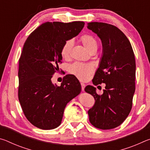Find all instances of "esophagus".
Returning a JSON list of instances; mask_svg holds the SVG:
<instances>
[{"label":"esophagus","instance_id":"obj_1","mask_svg":"<svg viewBox=\"0 0 150 150\" xmlns=\"http://www.w3.org/2000/svg\"><path fill=\"white\" fill-rule=\"evenodd\" d=\"M81 89H82V91H84L85 87V85L83 83H81Z\"/></svg>","mask_w":150,"mask_h":150}]
</instances>
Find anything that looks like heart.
I'll return each instance as SVG.
<instances>
[{
  "label": "heart",
  "mask_w": 150,
  "mask_h": 150,
  "mask_svg": "<svg viewBox=\"0 0 150 150\" xmlns=\"http://www.w3.org/2000/svg\"><path fill=\"white\" fill-rule=\"evenodd\" d=\"M80 41L84 45L88 52L96 50L98 47V43L96 40L93 35L90 34L83 35L80 38ZM73 42L71 40H67L63 45L61 50V55L63 59H68L70 55L71 50L72 48ZM69 72L75 75L81 81H86L89 78L91 73H93V66L88 63H83L76 62L69 67Z\"/></svg>",
  "instance_id": "obj_1"
}]
</instances>
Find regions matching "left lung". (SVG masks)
I'll return each instance as SVG.
<instances>
[{
    "instance_id": "left-lung-1",
    "label": "left lung",
    "mask_w": 150,
    "mask_h": 150,
    "mask_svg": "<svg viewBox=\"0 0 150 150\" xmlns=\"http://www.w3.org/2000/svg\"><path fill=\"white\" fill-rule=\"evenodd\" d=\"M87 28L97 34L103 44V55L93 83L106 84L102 95L96 93L93 86L85 87V92L95 100L88 115L92 125L110 130L120 126L130 112L135 92V57L130 41L117 27L95 22L88 23Z\"/></svg>"
}]
</instances>
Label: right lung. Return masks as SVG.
Masks as SVG:
<instances>
[{
    "label": "right lung",
    "mask_w": 150,
    "mask_h": 150,
    "mask_svg": "<svg viewBox=\"0 0 150 150\" xmlns=\"http://www.w3.org/2000/svg\"><path fill=\"white\" fill-rule=\"evenodd\" d=\"M84 25L81 21L45 22L24 43L19 59L18 99L28 120L37 128L59 126L67 104L81 93L79 81L73 75H65L61 86L53 84L52 78L62 63L63 45Z\"/></svg>",
    "instance_id": "obj_1"
}]
</instances>
